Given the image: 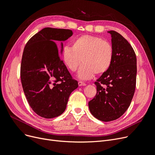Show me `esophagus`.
<instances>
[{
    "label": "esophagus",
    "instance_id": "34e87169",
    "mask_svg": "<svg viewBox=\"0 0 155 155\" xmlns=\"http://www.w3.org/2000/svg\"><path fill=\"white\" fill-rule=\"evenodd\" d=\"M78 84L79 86H85V85H86V84H85L84 82H81V81H79Z\"/></svg>",
    "mask_w": 155,
    "mask_h": 155
}]
</instances>
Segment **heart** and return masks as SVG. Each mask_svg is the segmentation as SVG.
<instances>
[{"mask_svg": "<svg viewBox=\"0 0 155 155\" xmlns=\"http://www.w3.org/2000/svg\"><path fill=\"white\" fill-rule=\"evenodd\" d=\"M61 55L64 64L71 71H75L82 61L78 77L81 80H89L95 73L101 74L110 68L114 58V48L106 40L94 36L83 35L73 39L72 46H64Z\"/></svg>", "mask_w": 155, "mask_h": 155, "instance_id": "obj_1", "label": "heart"}]
</instances>
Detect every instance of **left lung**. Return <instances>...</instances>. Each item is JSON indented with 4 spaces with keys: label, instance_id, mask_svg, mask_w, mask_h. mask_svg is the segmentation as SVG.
<instances>
[{
    "label": "left lung",
    "instance_id": "left-lung-1",
    "mask_svg": "<svg viewBox=\"0 0 155 155\" xmlns=\"http://www.w3.org/2000/svg\"><path fill=\"white\" fill-rule=\"evenodd\" d=\"M111 34L114 58L110 68L94 82L97 93L89 102V110L100 121L108 122L127 111L134 95L137 58L130 44L114 31Z\"/></svg>",
    "mask_w": 155,
    "mask_h": 155
}]
</instances>
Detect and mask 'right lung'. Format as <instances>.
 <instances>
[{"label":"right lung","mask_w":155,"mask_h":155,"mask_svg":"<svg viewBox=\"0 0 155 155\" xmlns=\"http://www.w3.org/2000/svg\"><path fill=\"white\" fill-rule=\"evenodd\" d=\"M73 35L64 28L46 27L27 43L22 55L20 77L23 90L33 111L50 119L64 112L71 93L78 82L72 78L59 57L57 43Z\"/></svg>","instance_id":"obj_1"}]
</instances>
